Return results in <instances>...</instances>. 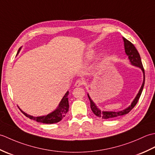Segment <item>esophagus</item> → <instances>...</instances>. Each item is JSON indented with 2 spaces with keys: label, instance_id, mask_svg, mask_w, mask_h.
Instances as JSON below:
<instances>
[{
  "label": "esophagus",
  "instance_id": "obj_1",
  "mask_svg": "<svg viewBox=\"0 0 155 155\" xmlns=\"http://www.w3.org/2000/svg\"><path fill=\"white\" fill-rule=\"evenodd\" d=\"M83 81L78 79L77 81H76V83L74 84V86L77 87H81V85H83Z\"/></svg>",
  "mask_w": 155,
  "mask_h": 155
}]
</instances>
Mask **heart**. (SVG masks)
Here are the masks:
<instances>
[{"mask_svg":"<svg viewBox=\"0 0 155 155\" xmlns=\"http://www.w3.org/2000/svg\"><path fill=\"white\" fill-rule=\"evenodd\" d=\"M94 54V51L93 50V49H89L86 52V58H91L92 57H93ZM101 54H98L96 57V62H97L98 61L101 59Z\"/></svg>","mask_w":155,"mask_h":155,"instance_id":"1","label":"heart"}]
</instances>
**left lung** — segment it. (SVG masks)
Segmentation results:
<instances>
[{
	"instance_id": "1",
	"label": "left lung",
	"mask_w": 155,
	"mask_h": 155,
	"mask_svg": "<svg viewBox=\"0 0 155 155\" xmlns=\"http://www.w3.org/2000/svg\"><path fill=\"white\" fill-rule=\"evenodd\" d=\"M123 41H124V51L125 53L128 56V58L129 60L130 64L135 66V67H139L141 69L143 73V81L142 85H141L140 88L139 89V93H137V96L134 98L130 105H129L128 107L124 108V110H118V111H110V110H101L99 108H98L97 104L94 103V101L91 99L88 93L87 94L88 97L89 98L90 103H91V108L92 111L93 113L96 115L97 117H100L103 119H110V118H117L118 117H121L123 115L129 113V112L133 109V108L135 106L137 103L138 101H139V98L142 93V91L143 89L144 85V81H145V76H144V70L143 67L142 61H141V58L140 57V54L139 52L137 51V48L133 45V44L131 43L130 41H128L127 39L123 37Z\"/></svg>"
}]
</instances>
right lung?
Segmentation results:
<instances>
[{"instance_id":"right-lung-1","label":"right lung","mask_w":155,"mask_h":155,"mask_svg":"<svg viewBox=\"0 0 155 155\" xmlns=\"http://www.w3.org/2000/svg\"><path fill=\"white\" fill-rule=\"evenodd\" d=\"M21 48L22 47L18 49L16 55H18L19 52L21 51ZM68 93L69 92L67 91L64 95V97H62L57 108H56L54 110L51 112L50 113H48L47 115H43V116H40V117H33L32 116V115L28 114L27 113H25V112L22 110L20 108L19 109L21 110V111L25 115L26 117L29 118L30 119L35 120L37 122H38V123H42L45 124L57 123L58 122L61 121L62 118L65 117L66 114H67V112L68 111V108H69L68 98Z\"/></svg>"}]
</instances>
